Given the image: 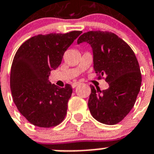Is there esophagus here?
<instances>
[{"label":"esophagus","instance_id":"esophagus-1","mask_svg":"<svg viewBox=\"0 0 154 154\" xmlns=\"http://www.w3.org/2000/svg\"><path fill=\"white\" fill-rule=\"evenodd\" d=\"M80 85V82H74V83L72 84V87L73 88H76L77 85Z\"/></svg>","mask_w":154,"mask_h":154}]
</instances>
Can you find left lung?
Returning a JSON list of instances; mask_svg holds the SVG:
<instances>
[{"label":"left lung","mask_w":154,"mask_h":154,"mask_svg":"<svg viewBox=\"0 0 154 154\" xmlns=\"http://www.w3.org/2000/svg\"><path fill=\"white\" fill-rule=\"evenodd\" d=\"M83 42L92 47L98 78L104 77L109 85L103 91L90 85V112L100 122L116 124L133 108L140 91L142 75L137 57L129 45L112 32H85L77 39L78 44Z\"/></svg>","instance_id":"obj_1"}]
</instances>
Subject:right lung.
Listing matches in <instances>:
<instances>
[{
  "instance_id": "obj_1",
  "label": "right lung",
  "mask_w": 154,
  "mask_h": 154,
  "mask_svg": "<svg viewBox=\"0 0 154 154\" xmlns=\"http://www.w3.org/2000/svg\"><path fill=\"white\" fill-rule=\"evenodd\" d=\"M82 33H51L33 36L16 51L10 73V88L17 109L36 127H55L64 120L73 89L59 88L49 81L52 69L62 62L64 53Z\"/></svg>"
}]
</instances>
